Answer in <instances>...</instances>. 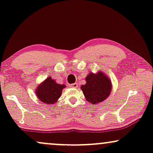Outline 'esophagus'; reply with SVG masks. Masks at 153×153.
Instances as JSON below:
<instances>
[{
	"instance_id": "1",
	"label": "esophagus",
	"mask_w": 153,
	"mask_h": 153,
	"mask_svg": "<svg viewBox=\"0 0 153 153\" xmlns=\"http://www.w3.org/2000/svg\"><path fill=\"white\" fill-rule=\"evenodd\" d=\"M71 86L73 88H77L78 87V83H73V84L71 85Z\"/></svg>"
}]
</instances>
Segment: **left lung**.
Listing matches in <instances>:
<instances>
[{
	"instance_id": "obj_1",
	"label": "left lung",
	"mask_w": 153,
	"mask_h": 153,
	"mask_svg": "<svg viewBox=\"0 0 153 153\" xmlns=\"http://www.w3.org/2000/svg\"><path fill=\"white\" fill-rule=\"evenodd\" d=\"M86 83L80 86L86 100L92 104H98L106 100L112 91V82L107 75L99 71L90 73L85 78Z\"/></svg>"
}]
</instances>
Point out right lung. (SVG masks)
I'll list each match as a JSON object with an SVG mask.
<instances>
[{"label":"right lung","mask_w":153,"mask_h":153,"mask_svg":"<svg viewBox=\"0 0 153 153\" xmlns=\"http://www.w3.org/2000/svg\"><path fill=\"white\" fill-rule=\"evenodd\" d=\"M65 87V85L57 83L51 77H48L36 88V95L43 103L54 104L58 101L61 95L62 91Z\"/></svg>","instance_id":"obj_1"}]
</instances>
